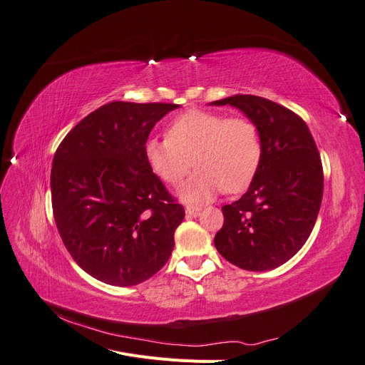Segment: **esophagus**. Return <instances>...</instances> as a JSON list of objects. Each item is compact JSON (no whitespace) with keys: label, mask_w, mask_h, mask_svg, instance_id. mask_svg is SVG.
<instances>
[{"label":"esophagus","mask_w":365,"mask_h":365,"mask_svg":"<svg viewBox=\"0 0 365 365\" xmlns=\"http://www.w3.org/2000/svg\"><path fill=\"white\" fill-rule=\"evenodd\" d=\"M201 212H202L201 207H195V205H187L185 207V213L189 215L190 217H197L201 215Z\"/></svg>","instance_id":"esophagus-1"}]
</instances>
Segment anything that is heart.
<instances>
[{
    "label": "heart",
    "instance_id": "1",
    "mask_svg": "<svg viewBox=\"0 0 365 365\" xmlns=\"http://www.w3.org/2000/svg\"><path fill=\"white\" fill-rule=\"evenodd\" d=\"M168 138L150 137L143 146L149 169L169 185H180L193 165L197 170L180 190L187 202H205L220 190L244 192L256 176L262 141L245 117L190 109L176 117Z\"/></svg>",
    "mask_w": 365,
    "mask_h": 365
}]
</instances>
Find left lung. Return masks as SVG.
Segmentation results:
<instances>
[{
    "mask_svg": "<svg viewBox=\"0 0 365 365\" xmlns=\"http://www.w3.org/2000/svg\"><path fill=\"white\" fill-rule=\"evenodd\" d=\"M210 105L240 109L262 141L259 170L247 193L222 207L215 247L247 271H269L300 251L311 236L323 200V165L307 125L268 98L236 94Z\"/></svg>",
    "mask_w": 365,
    "mask_h": 365,
    "instance_id": "obj_1",
    "label": "left lung"
}]
</instances>
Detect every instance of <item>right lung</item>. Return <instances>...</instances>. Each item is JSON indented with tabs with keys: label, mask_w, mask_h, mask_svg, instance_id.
<instances>
[{
	"label": "right lung",
	"mask_w": 365,
	"mask_h": 365,
	"mask_svg": "<svg viewBox=\"0 0 365 365\" xmlns=\"http://www.w3.org/2000/svg\"><path fill=\"white\" fill-rule=\"evenodd\" d=\"M175 103L111 102L81 120L53 158L51 204L74 262L114 286L150 279L169 260L184 208L145 160L143 146Z\"/></svg>",
	"instance_id": "right-lung-1"
}]
</instances>
